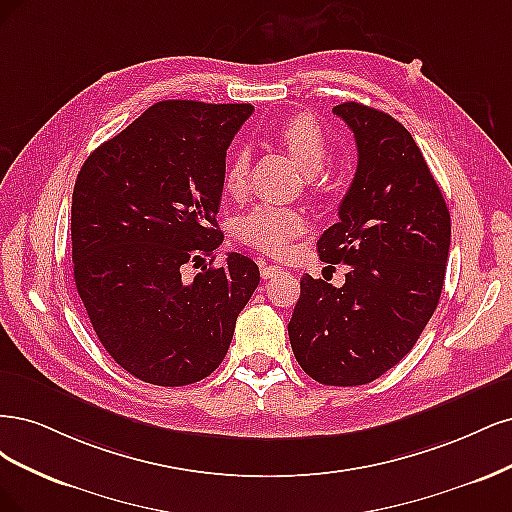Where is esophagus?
I'll use <instances>...</instances> for the list:
<instances>
[{
    "label": "esophagus",
    "instance_id": "34e87169",
    "mask_svg": "<svg viewBox=\"0 0 512 512\" xmlns=\"http://www.w3.org/2000/svg\"><path fill=\"white\" fill-rule=\"evenodd\" d=\"M285 270L280 268V266H274V263H261V278H276V276H280L283 274Z\"/></svg>",
    "mask_w": 512,
    "mask_h": 512
}]
</instances>
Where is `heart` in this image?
<instances>
[{
  "instance_id": "1",
  "label": "heart",
  "mask_w": 512,
  "mask_h": 512,
  "mask_svg": "<svg viewBox=\"0 0 512 512\" xmlns=\"http://www.w3.org/2000/svg\"><path fill=\"white\" fill-rule=\"evenodd\" d=\"M276 140L283 144L289 155L300 163L308 176L323 172L329 157V140L323 127L310 114H293V117L278 123L274 129ZM251 155L244 146H234L223 168V189L232 197H242L249 178ZM306 227V217L300 210L261 204L249 210L236 221V236L240 242L255 246L272 255H283L289 251L291 242L298 238Z\"/></svg>"
}]
</instances>
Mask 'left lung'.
Listing matches in <instances>:
<instances>
[{
  "instance_id": "8db88e82",
  "label": "left lung",
  "mask_w": 512,
  "mask_h": 512,
  "mask_svg": "<svg viewBox=\"0 0 512 512\" xmlns=\"http://www.w3.org/2000/svg\"><path fill=\"white\" fill-rule=\"evenodd\" d=\"M334 114L357 144V172L338 223L321 234L325 263L346 266L334 287L306 274L289 321L291 349L317 383H372L415 346L440 300L451 214L410 131L391 114L344 102Z\"/></svg>"
}]
</instances>
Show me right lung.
Masks as SVG:
<instances>
[{
  "mask_svg": "<svg viewBox=\"0 0 512 512\" xmlns=\"http://www.w3.org/2000/svg\"><path fill=\"white\" fill-rule=\"evenodd\" d=\"M251 104L157 102L80 168L72 195L74 280L97 338L131 376L159 387L221 366L257 263L229 253L183 278L223 234L217 212L227 146Z\"/></svg>",
  "mask_w": 512,
  "mask_h": 512,
  "instance_id": "add662e5",
  "label": "right lung"
}]
</instances>
